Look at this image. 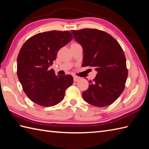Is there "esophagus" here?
I'll return each instance as SVG.
<instances>
[{"label":"esophagus","instance_id":"obj_1","mask_svg":"<svg viewBox=\"0 0 149 149\" xmlns=\"http://www.w3.org/2000/svg\"><path fill=\"white\" fill-rule=\"evenodd\" d=\"M79 80V77H74V82H77Z\"/></svg>","mask_w":149,"mask_h":149}]
</instances>
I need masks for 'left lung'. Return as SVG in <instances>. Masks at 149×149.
Here are the masks:
<instances>
[{
  "label": "left lung",
  "instance_id": "8db88e82",
  "mask_svg": "<svg viewBox=\"0 0 149 149\" xmlns=\"http://www.w3.org/2000/svg\"><path fill=\"white\" fill-rule=\"evenodd\" d=\"M74 38L83 49V66L95 68L97 74L82 94L88 104L105 107L118 99L125 88L128 70L124 53L109 34L95 29L73 30Z\"/></svg>",
  "mask_w": 149,
  "mask_h": 149
}]
</instances>
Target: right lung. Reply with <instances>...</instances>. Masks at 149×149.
Returning a JSON list of instances; mask_svg holds the SVG:
<instances>
[{
    "instance_id": "obj_1",
    "label": "right lung",
    "mask_w": 149,
    "mask_h": 149,
    "mask_svg": "<svg viewBox=\"0 0 149 149\" xmlns=\"http://www.w3.org/2000/svg\"><path fill=\"white\" fill-rule=\"evenodd\" d=\"M72 40L68 31L36 34L22 45L17 57V76L29 99L41 106L50 107L64 99L73 84L70 75L57 77L53 64L58 50Z\"/></svg>"
}]
</instances>
